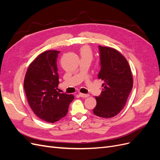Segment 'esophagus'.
I'll return each instance as SVG.
<instances>
[{
	"label": "esophagus",
	"mask_w": 160,
	"mask_h": 160,
	"mask_svg": "<svg viewBox=\"0 0 160 160\" xmlns=\"http://www.w3.org/2000/svg\"><path fill=\"white\" fill-rule=\"evenodd\" d=\"M79 96L81 97V98H88V97H89V94H84V93H79Z\"/></svg>",
	"instance_id": "obj_1"
}]
</instances>
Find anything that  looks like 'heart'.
<instances>
[{
    "label": "heart",
    "mask_w": 160,
    "mask_h": 160,
    "mask_svg": "<svg viewBox=\"0 0 160 160\" xmlns=\"http://www.w3.org/2000/svg\"><path fill=\"white\" fill-rule=\"evenodd\" d=\"M81 56H90L91 57L92 53H91V51L90 49V48L88 47H83L81 48Z\"/></svg>",
    "instance_id": "1"
}]
</instances>
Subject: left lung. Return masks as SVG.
I'll return each mask as SVG.
<instances>
[{
	"mask_svg": "<svg viewBox=\"0 0 160 160\" xmlns=\"http://www.w3.org/2000/svg\"><path fill=\"white\" fill-rule=\"evenodd\" d=\"M101 69L98 78L104 81L103 91L95 97L93 113L111 118L118 115L126 103L133 88V77L127 59L113 48L99 46Z\"/></svg>",
	"mask_w": 160,
	"mask_h": 160,
	"instance_id": "obj_1",
	"label": "left lung"
}]
</instances>
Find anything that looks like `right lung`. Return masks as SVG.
Returning <instances> with one entry per match:
<instances>
[{"label":"right lung","instance_id":"1","mask_svg":"<svg viewBox=\"0 0 160 160\" xmlns=\"http://www.w3.org/2000/svg\"><path fill=\"white\" fill-rule=\"evenodd\" d=\"M60 51L49 50L42 52L28 67L24 89L31 108L37 117L54 123L68 112L73 95L57 91L59 83L57 59Z\"/></svg>","mask_w":160,"mask_h":160}]
</instances>
